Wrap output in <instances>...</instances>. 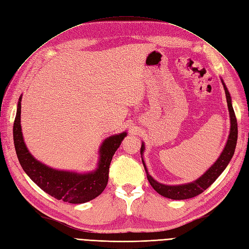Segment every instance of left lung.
Segmentation results:
<instances>
[{"label":"left lung","mask_w":249,"mask_h":249,"mask_svg":"<svg viewBox=\"0 0 249 249\" xmlns=\"http://www.w3.org/2000/svg\"><path fill=\"white\" fill-rule=\"evenodd\" d=\"M221 83H222V85H224V89H225L228 108H229V112H230V122H231L230 134L228 137V141L226 143V146H225L224 150H222V152L220 153L219 158L201 177H199L198 179L195 180V181H193V182L185 183V184H178V185H167V184H162V183L157 181V180L148 173L146 165H145V161L143 160L145 144H144V142H142L140 153H141L142 162H143V166L145 169V172H146L148 181L151 184V186L154 188V191H157L160 195L165 196V198H168L171 200H186V199L194 198V196L202 194L205 190H207V188L214 181H215V180L218 178V176L222 172H224L225 169L229 165V162L231 161V160H232V158L234 156L236 144H237V138H238L237 119H236V115H235L233 105H232V99H231L230 92L222 79H221Z\"/></svg>","instance_id":"left-lung-1"}]
</instances>
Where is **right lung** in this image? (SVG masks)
<instances>
[{"label":"right lung","mask_w":249,"mask_h":249,"mask_svg":"<svg viewBox=\"0 0 249 249\" xmlns=\"http://www.w3.org/2000/svg\"><path fill=\"white\" fill-rule=\"evenodd\" d=\"M21 97L17 103L13 140L17 158L24 172L41 190L57 200L71 204H82L97 198L105 190L108 183L110 162L127 133L115 134L103 141L99 149V161L96 170L88 173H78L53 169L34 158L24 143L20 124Z\"/></svg>","instance_id":"obj_1"}]
</instances>
